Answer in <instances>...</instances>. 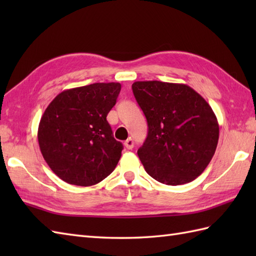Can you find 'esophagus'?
Returning <instances> with one entry per match:
<instances>
[{
  "instance_id": "1",
  "label": "esophagus",
  "mask_w": 256,
  "mask_h": 256,
  "mask_svg": "<svg viewBox=\"0 0 256 256\" xmlns=\"http://www.w3.org/2000/svg\"><path fill=\"white\" fill-rule=\"evenodd\" d=\"M124 145H125V148H126L128 150H132V148H134V142H133V140H132V138H128L126 140H125Z\"/></svg>"
}]
</instances>
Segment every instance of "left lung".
Listing matches in <instances>:
<instances>
[{
  "label": "left lung",
  "instance_id": "8db88e82",
  "mask_svg": "<svg viewBox=\"0 0 256 256\" xmlns=\"http://www.w3.org/2000/svg\"><path fill=\"white\" fill-rule=\"evenodd\" d=\"M133 94L148 133L138 155L150 176L177 186L202 174L214 155L219 124L209 103L184 84L136 81Z\"/></svg>",
  "mask_w": 256,
  "mask_h": 256
}]
</instances>
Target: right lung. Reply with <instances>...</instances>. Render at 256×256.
I'll return each instance as SVG.
<instances>
[{
	"label": "right lung",
	"mask_w": 256,
	"mask_h": 256,
	"mask_svg": "<svg viewBox=\"0 0 256 256\" xmlns=\"http://www.w3.org/2000/svg\"><path fill=\"white\" fill-rule=\"evenodd\" d=\"M121 91L118 82H98L60 92L40 118L38 144L56 175L88 187L116 167L123 145L113 138L106 116Z\"/></svg>",
	"instance_id": "obj_1"
}]
</instances>
